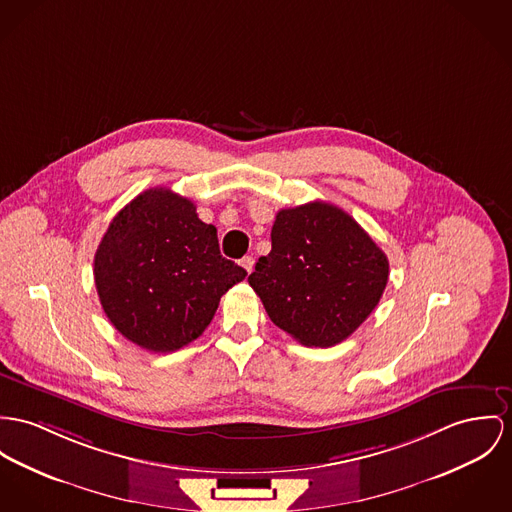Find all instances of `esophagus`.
Masks as SVG:
<instances>
[{
	"label": "esophagus",
	"mask_w": 512,
	"mask_h": 512,
	"mask_svg": "<svg viewBox=\"0 0 512 512\" xmlns=\"http://www.w3.org/2000/svg\"><path fill=\"white\" fill-rule=\"evenodd\" d=\"M239 265H241V267H243L247 273H251V271H253V265H255V259L247 255V257H243V259L239 261Z\"/></svg>",
	"instance_id": "esophagus-1"
}]
</instances>
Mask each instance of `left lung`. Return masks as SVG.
Listing matches in <instances>:
<instances>
[{"instance_id":"8db88e82","label":"left lung","mask_w":512,"mask_h":512,"mask_svg":"<svg viewBox=\"0 0 512 512\" xmlns=\"http://www.w3.org/2000/svg\"><path fill=\"white\" fill-rule=\"evenodd\" d=\"M271 241L249 284L271 321L298 343L333 347L378 306L388 257L345 210L321 200L284 208Z\"/></svg>"}]
</instances>
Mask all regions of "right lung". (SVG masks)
Returning a JSON list of instances; mask_svg holds the SVG:
<instances>
[{
	"mask_svg": "<svg viewBox=\"0 0 512 512\" xmlns=\"http://www.w3.org/2000/svg\"><path fill=\"white\" fill-rule=\"evenodd\" d=\"M93 275L118 333L146 351L173 353L202 335L247 271L220 255L216 228L198 218L193 200L156 187L113 218Z\"/></svg>",
	"mask_w": 512,
	"mask_h": 512,
	"instance_id": "right-lung-1",
	"label": "right lung"
}]
</instances>
